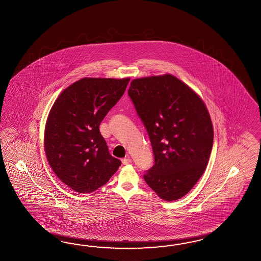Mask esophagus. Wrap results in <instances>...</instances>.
Segmentation results:
<instances>
[{"instance_id":"1","label":"esophagus","mask_w":261,"mask_h":261,"mask_svg":"<svg viewBox=\"0 0 261 261\" xmlns=\"http://www.w3.org/2000/svg\"><path fill=\"white\" fill-rule=\"evenodd\" d=\"M132 162V159H130L129 156L127 158H125V159H122V163L124 164V165H127V164H130Z\"/></svg>"}]
</instances>
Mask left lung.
<instances>
[{"label":"left lung","mask_w":261,"mask_h":261,"mask_svg":"<svg viewBox=\"0 0 261 261\" xmlns=\"http://www.w3.org/2000/svg\"><path fill=\"white\" fill-rule=\"evenodd\" d=\"M128 94L154 155L144 180L165 201L183 197L208 163L214 133L207 108L193 89L169 73L134 79Z\"/></svg>","instance_id":"8db88e82"}]
</instances>
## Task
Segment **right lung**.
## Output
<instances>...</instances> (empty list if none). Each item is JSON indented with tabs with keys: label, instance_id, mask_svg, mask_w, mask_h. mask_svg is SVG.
<instances>
[{
	"label": "right lung",
	"instance_id": "1",
	"mask_svg": "<svg viewBox=\"0 0 261 261\" xmlns=\"http://www.w3.org/2000/svg\"><path fill=\"white\" fill-rule=\"evenodd\" d=\"M129 81L85 77L64 89L54 102L45 125V154L53 172L71 190L96 191L121 166V160L109 153L99 126Z\"/></svg>",
	"mask_w": 261,
	"mask_h": 261
}]
</instances>
